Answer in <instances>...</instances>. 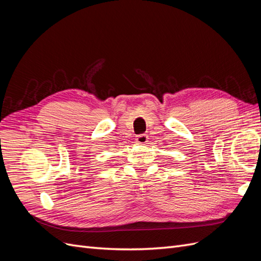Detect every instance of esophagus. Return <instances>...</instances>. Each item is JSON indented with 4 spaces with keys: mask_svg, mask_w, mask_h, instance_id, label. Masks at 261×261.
Masks as SVG:
<instances>
[{
    "mask_svg": "<svg viewBox=\"0 0 261 261\" xmlns=\"http://www.w3.org/2000/svg\"><path fill=\"white\" fill-rule=\"evenodd\" d=\"M147 140H148V137H147V135H145V134H141V135L136 136V143L137 144H146Z\"/></svg>",
    "mask_w": 261,
    "mask_h": 261,
    "instance_id": "1",
    "label": "esophagus"
}]
</instances>
